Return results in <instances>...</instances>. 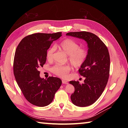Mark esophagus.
I'll list each match as a JSON object with an SVG mask.
<instances>
[{"mask_svg": "<svg viewBox=\"0 0 128 128\" xmlns=\"http://www.w3.org/2000/svg\"><path fill=\"white\" fill-rule=\"evenodd\" d=\"M62 83L63 84H68V82L67 80H62Z\"/></svg>", "mask_w": 128, "mask_h": 128, "instance_id": "esophagus-1", "label": "esophagus"}]
</instances>
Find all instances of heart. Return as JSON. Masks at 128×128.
I'll return each mask as SVG.
<instances>
[{
	"instance_id": "1",
	"label": "heart",
	"mask_w": 128,
	"mask_h": 128,
	"mask_svg": "<svg viewBox=\"0 0 128 128\" xmlns=\"http://www.w3.org/2000/svg\"><path fill=\"white\" fill-rule=\"evenodd\" d=\"M59 48L62 51L69 55V62L75 68L82 66L88 56V50L87 48L80 47L78 42L70 38H66L62 41ZM56 50V46L53 45L47 51L46 56L48 61L53 60ZM71 69V67L69 65L62 66L56 64L51 67V70L56 75L65 78L68 77Z\"/></svg>"
}]
</instances>
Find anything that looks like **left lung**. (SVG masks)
I'll return each mask as SVG.
<instances>
[{"label":"left lung","instance_id":"1","mask_svg":"<svg viewBox=\"0 0 128 128\" xmlns=\"http://www.w3.org/2000/svg\"><path fill=\"white\" fill-rule=\"evenodd\" d=\"M66 35L82 38L88 45V56L79 69L84 77V83L72 80L75 91L71 95L72 102L79 107H86L94 103L102 94L108 82L110 70V56L106 45L95 34L87 32H70Z\"/></svg>","mask_w":128,"mask_h":128}]
</instances>
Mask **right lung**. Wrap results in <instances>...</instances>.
I'll return each mask as SVG.
<instances>
[{"label": "right lung", "instance_id": "right-lung-1", "mask_svg": "<svg viewBox=\"0 0 128 128\" xmlns=\"http://www.w3.org/2000/svg\"><path fill=\"white\" fill-rule=\"evenodd\" d=\"M61 34H30L23 38L15 51L13 62L15 80L25 98L35 106L44 107L51 103L61 85L62 81L58 77L40 78L38 70L46 62L48 50Z\"/></svg>", "mask_w": 128, "mask_h": 128}]
</instances>
